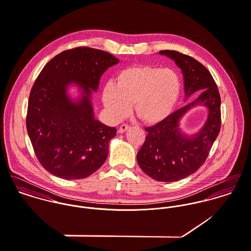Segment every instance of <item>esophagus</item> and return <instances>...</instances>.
I'll return each mask as SVG.
<instances>
[{
  "mask_svg": "<svg viewBox=\"0 0 251 251\" xmlns=\"http://www.w3.org/2000/svg\"><path fill=\"white\" fill-rule=\"evenodd\" d=\"M129 128H130V126H129L128 124H122V125L119 127V129H118V133H119V134H123V133L126 132Z\"/></svg>",
  "mask_w": 251,
  "mask_h": 251,
  "instance_id": "1",
  "label": "esophagus"
}]
</instances>
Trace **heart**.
I'll use <instances>...</instances> for the list:
<instances>
[{"label": "heart", "mask_w": 251, "mask_h": 251, "mask_svg": "<svg viewBox=\"0 0 251 251\" xmlns=\"http://www.w3.org/2000/svg\"><path fill=\"white\" fill-rule=\"evenodd\" d=\"M181 92L182 80L174 69L136 65L120 70L114 84L105 85L102 100L114 120L126 116L134 104L139 118L154 125L171 114Z\"/></svg>", "instance_id": "obj_1"}]
</instances>
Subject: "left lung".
Here are the masks:
<instances>
[{
	"instance_id": "left-lung-1",
	"label": "left lung",
	"mask_w": 251,
	"mask_h": 251,
	"mask_svg": "<svg viewBox=\"0 0 251 251\" xmlns=\"http://www.w3.org/2000/svg\"><path fill=\"white\" fill-rule=\"evenodd\" d=\"M160 54L172 58L181 68L186 99L202 91L194 102L145 128L148 135L137 155L139 167L149 177L159 182H174L195 173L205 163L221 131V95L211 73L195 58L172 50ZM199 104L208 108L206 123L194 136H186L178 129V121L186 111Z\"/></svg>"
}]
</instances>
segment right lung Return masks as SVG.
I'll return each mask as SVG.
<instances>
[{
	"label": "right lung",
	"mask_w": 251,
	"mask_h": 251,
	"mask_svg": "<svg viewBox=\"0 0 251 251\" xmlns=\"http://www.w3.org/2000/svg\"><path fill=\"white\" fill-rule=\"evenodd\" d=\"M118 61L108 52L77 47L54 56L39 73L29 93L26 125L37 160L51 174L83 179L105 163L116 129L94 118L90 96ZM72 82L82 89L77 102L66 93Z\"/></svg>",
	"instance_id": "add662e5"
}]
</instances>
